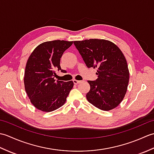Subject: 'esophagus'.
<instances>
[{
	"label": "esophagus",
	"instance_id": "obj_1",
	"mask_svg": "<svg viewBox=\"0 0 154 154\" xmlns=\"http://www.w3.org/2000/svg\"><path fill=\"white\" fill-rule=\"evenodd\" d=\"M73 81L74 84H75V85L79 84V83H81V81H78V80H76V79H74V80H73Z\"/></svg>",
	"mask_w": 154,
	"mask_h": 154
}]
</instances>
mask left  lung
Masks as SVG:
<instances>
[{"mask_svg":"<svg viewBox=\"0 0 154 154\" xmlns=\"http://www.w3.org/2000/svg\"><path fill=\"white\" fill-rule=\"evenodd\" d=\"M87 67L97 68L98 78L88 81L90 90L86 94L90 103L102 110L119 105L127 91L129 70L119 48L112 42L100 39L74 41Z\"/></svg>","mask_w":154,"mask_h":154,"instance_id":"8db88e82","label":"left lung"}]
</instances>
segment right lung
<instances>
[{"label": "right lung", "instance_id": "obj_1", "mask_svg": "<svg viewBox=\"0 0 154 154\" xmlns=\"http://www.w3.org/2000/svg\"><path fill=\"white\" fill-rule=\"evenodd\" d=\"M73 42H45L34 49L26 65L25 90L33 105L44 112H51L63 106L73 87L72 81H55L56 72L61 69L60 59Z\"/></svg>", "mask_w": 154, "mask_h": 154}]
</instances>
